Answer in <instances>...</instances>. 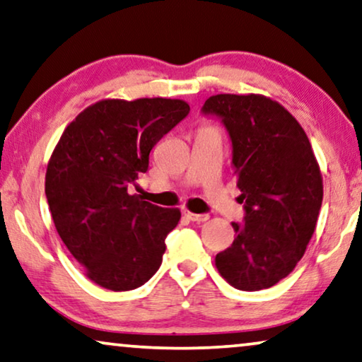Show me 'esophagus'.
I'll list each match as a JSON object with an SVG mask.
<instances>
[{"label":"esophagus","instance_id":"34e87169","mask_svg":"<svg viewBox=\"0 0 362 362\" xmlns=\"http://www.w3.org/2000/svg\"><path fill=\"white\" fill-rule=\"evenodd\" d=\"M183 216H185V218H188L190 221H193V223H204V221L209 219L208 214H197L193 211H188V209H183Z\"/></svg>","mask_w":362,"mask_h":362}]
</instances>
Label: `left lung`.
Here are the masks:
<instances>
[{
  "mask_svg": "<svg viewBox=\"0 0 362 362\" xmlns=\"http://www.w3.org/2000/svg\"><path fill=\"white\" fill-rule=\"evenodd\" d=\"M204 113L223 118L233 139L244 226L216 255V268L240 291L272 288L293 272L314 235L322 206L320 165L300 123L262 94H218Z\"/></svg>",
  "mask_w": 362,
  "mask_h": 362,
  "instance_id": "left-lung-1",
  "label": "left lung"
}]
</instances>
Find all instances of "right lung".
<instances>
[{"mask_svg": "<svg viewBox=\"0 0 362 362\" xmlns=\"http://www.w3.org/2000/svg\"><path fill=\"white\" fill-rule=\"evenodd\" d=\"M188 112L182 99H102L78 113L53 149L45 174L52 219L100 288L136 289L163 263L180 209L143 202L128 188L148 170L154 144Z\"/></svg>", "mask_w": 362, "mask_h": 362, "instance_id": "obj_1", "label": "right lung"}]
</instances>
